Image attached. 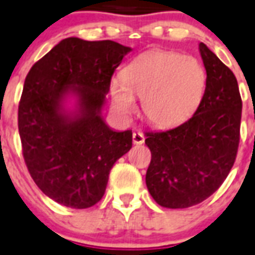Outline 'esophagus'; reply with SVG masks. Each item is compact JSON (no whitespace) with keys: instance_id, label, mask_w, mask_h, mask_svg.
<instances>
[{"instance_id":"obj_1","label":"esophagus","mask_w":255,"mask_h":255,"mask_svg":"<svg viewBox=\"0 0 255 255\" xmlns=\"http://www.w3.org/2000/svg\"><path fill=\"white\" fill-rule=\"evenodd\" d=\"M132 140H133V144H136V145H141L145 141V137H144V134L141 132H133Z\"/></svg>"}]
</instances>
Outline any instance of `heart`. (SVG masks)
Instances as JSON below:
<instances>
[{
	"label": "heart",
	"instance_id": "1",
	"mask_svg": "<svg viewBox=\"0 0 255 255\" xmlns=\"http://www.w3.org/2000/svg\"><path fill=\"white\" fill-rule=\"evenodd\" d=\"M206 81V70L196 59L156 49L129 61L122 77L110 82V95L121 117L129 118L137 111L134 97H138L150 123L171 127L186 121L199 106Z\"/></svg>",
	"mask_w": 255,
	"mask_h": 255
}]
</instances>
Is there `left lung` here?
<instances>
[{"instance_id":"8db88e82","label":"left lung","mask_w":255,"mask_h":255,"mask_svg":"<svg viewBox=\"0 0 255 255\" xmlns=\"http://www.w3.org/2000/svg\"><path fill=\"white\" fill-rule=\"evenodd\" d=\"M199 51L207 81L195 114L178 127L146 133L152 153L146 187L166 208H187L210 198L228 177L239 149L242 101L237 80L204 43Z\"/></svg>"}]
</instances>
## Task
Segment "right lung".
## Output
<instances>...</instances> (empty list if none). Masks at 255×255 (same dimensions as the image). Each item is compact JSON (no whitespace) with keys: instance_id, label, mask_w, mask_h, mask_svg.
I'll list each match as a JSON object with an SVG mask.
<instances>
[{"instance_id":"1","label":"right lung","mask_w":255,"mask_h":255,"mask_svg":"<svg viewBox=\"0 0 255 255\" xmlns=\"http://www.w3.org/2000/svg\"><path fill=\"white\" fill-rule=\"evenodd\" d=\"M132 49L117 41L67 38L32 65L18 107L23 158L45 195L70 208L102 199L114 163L132 148V131L101 117L110 82ZM69 96L76 99L66 109Z\"/></svg>"}]
</instances>
